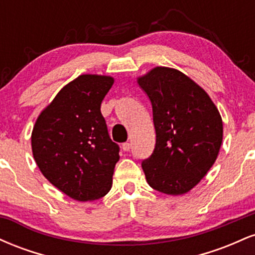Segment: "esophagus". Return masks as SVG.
<instances>
[{
	"instance_id": "obj_1",
	"label": "esophagus",
	"mask_w": 255,
	"mask_h": 255,
	"mask_svg": "<svg viewBox=\"0 0 255 255\" xmlns=\"http://www.w3.org/2000/svg\"><path fill=\"white\" fill-rule=\"evenodd\" d=\"M122 150L124 151H129L130 150V144L129 142H124V144H122Z\"/></svg>"
}]
</instances>
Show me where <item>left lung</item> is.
Returning <instances> with one entry per match:
<instances>
[{
    "label": "left lung",
    "instance_id": "left-lung-1",
    "mask_svg": "<svg viewBox=\"0 0 255 255\" xmlns=\"http://www.w3.org/2000/svg\"><path fill=\"white\" fill-rule=\"evenodd\" d=\"M150 98L156 146L142 160L146 181L168 195H182L205 177L223 141V121L203 87L182 72L154 67L136 79Z\"/></svg>",
    "mask_w": 255,
    "mask_h": 255
}]
</instances>
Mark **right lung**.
<instances>
[{"mask_svg":"<svg viewBox=\"0 0 255 255\" xmlns=\"http://www.w3.org/2000/svg\"><path fill=\"white\" fill-rule=\"evenodd\" d=\"M113 84L109 75H79L60 90L33 126L31 145L38 168L74 200H97L113 186L120 148L101 113Z\"/></svg>","mask_w":255,"mask_h":255,"instance_id":"1","label":"right lung"}]
</instances>
